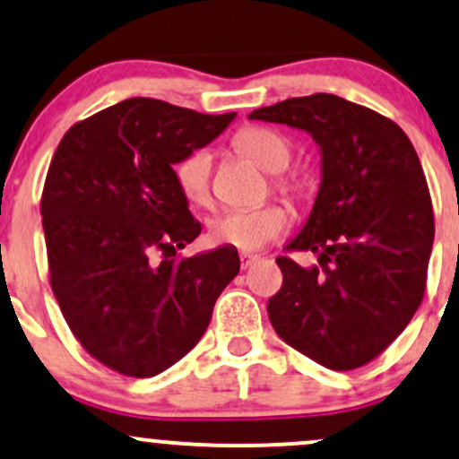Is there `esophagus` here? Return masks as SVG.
Returning a JSON list of instances; mask_svg holds the SVG:
<instances>
[{
    "mask_svg": "<svg viewBox=\"0 0 459 459\" xmlns=\"http://www.w3.org/2000/svg\"><path fill=\"white\" fill-rule=\"evenodd\" d=\"M257 260H260V257L254 254H240V269H249V266L255 264Z\"/></svg>",
    "mask_w": 459,
    "mask_h": 459,
    "instance_id": "34e87169",
    "label": "esophagus"
}]
</instances>
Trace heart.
<instances>
[{
	"label": "heart",
	"instance_id": "1",
	"mask_svg": "<svg viewBox=\"0 0 459 459\" xmlns=\"http://www.w3.org/2000/svg\"><path fill=\"white\" fill-rule=\"evenodd\" d=\"M234 149L273 173V188L290 204H301L307 197V182L297 173H286L292 149L280 132L262 126H247L236 132ZM173 179L184 202L193 208L208 210L214 204L212 190V153L199 147L179 158L173 167ZM290 225V214L284 205L266 204L254 210H230L210 223V240L216 245L236 247L245 251H260L280 238Z\"/></svg>",
	"mask_w": 459,
	"mask_h": 459
}]
</instances>
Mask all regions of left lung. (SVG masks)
I'll return each instance as SVG.
<instances>
[{
  "label": "left lung",
  "instance_id": "obj_1",
  "mask_svg": "<svg viewBox=\"0 0 459 459\" xmlns=\"http://www.w3.org/2000/svg\"><path fill=\"white\" fill-rule=\"evenodd\" d=\"M249 118L312 134L323 182L312 214L277 257L284 273L269 299L281 341L332 370H353L390 347L419 310L434 245V208L419 156L393 118L316 92L257 108Z\"/></svg>",
  "mask_w": 459,
  "mask_h": 459
}]
</instances>
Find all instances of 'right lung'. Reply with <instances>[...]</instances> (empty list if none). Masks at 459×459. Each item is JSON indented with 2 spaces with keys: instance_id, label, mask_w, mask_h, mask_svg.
Returning <instances> with one entry per match:
<instances>
[{
  "instance_id": "obj_1",
  "label": "right lung",
  "mask_w": 459,
  "mask_h": 459,
  "mask_svg": "<svg viewBox=\"0 0 459 459\" xmlns=\"http://www.w3.org/2000/svg\"><path fill=\"white\" fill-rule=\"evenodd\" d=\"M236 115L134 97L71 126L51 158L40 214L49 284L77 342L127 377H153L202 341L238 275L234 247L182 257L202 223L173 164Z\"/></svg>"
}]
</instances>
